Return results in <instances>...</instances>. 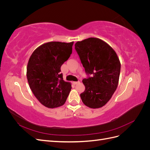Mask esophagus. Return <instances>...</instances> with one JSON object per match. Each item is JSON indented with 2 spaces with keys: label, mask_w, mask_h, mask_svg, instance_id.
I'll return each instance as SVG.
<instances>
[{
  "label": "esophagus",
  "mask_w": 150,
  "mask_h": 150,
  "mask_svg": "<svg viewBox=\"0 0 150 150\" xmlns=\"http://www.w3.org/2000/svg\"><path fill=\"white\" fill-rule=\"evenodd\" d=\"M80 82L79 81H76V82H73V83L74 84H79Z\"/></svg>",
  "instance_id": "1"
}]
</instances>
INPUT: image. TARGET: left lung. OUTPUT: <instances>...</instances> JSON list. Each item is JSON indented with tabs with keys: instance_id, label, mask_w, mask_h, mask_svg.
<instances>
[{
	"instance_id": "obj_1",
	"label": "left lung",
	"mask_w": 150,
	"mask_h": 150,
	"mask_svg": "<svg viewBox=\"0 0 150 150\" xmlns=\"http://www.w3.org/2000/svg\"><path fill=\"white\" fill-rule=\"evenodd\" d=\"M75 49L89 75L83 80L85 91L80 94L81 98L86 106L101 108L110 101L117 87L121 69L119 58L110 45L98 38L77 42Z\"/></svg>"
}]
</instances>
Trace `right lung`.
<instances>
[{
	"label": "right lung",
	"mask_w": 150,
	"mask_h": 150,
	"mask_svg": "<svg viewBox=\"0 0 150 150\" xmlns=\"http://www.w3.org/2000/svg\"><path fill=\"white\" fill-rule=\"evenodd\" d=\"M74 42H49L36 49L27 67L30 88L42 105L49 108L62 106L71 89L63 80L61 67L70 57Z\"/></svg>",
	"instance_id": "obj_1"
}]
</instances>
